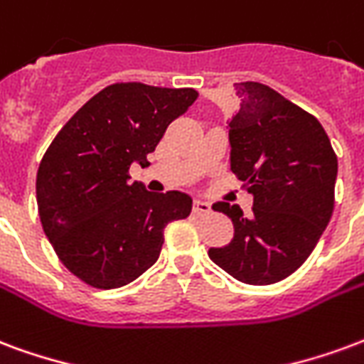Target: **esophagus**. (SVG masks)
Returning <instances> with one entry per match:
<instances>
[{
	"instance_id": "34e87169",
	"label": "esophagus",
	"mask_w": 364,
	"mask_h": 364,
	"mask_svg": "<svg viewBox=\"0 0 364 364\" xmlns=\"http://www.w3.org/2000/svg\"><path fill=\"white\" fill-rule=\"evenodd\" d=\"M193 211L196 213H209L211 211V203L205 200H196L193 201Z\"/></svg>"
}]
</instances>
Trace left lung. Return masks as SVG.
Listing matches in <instances>:
<instances>
[{"mask_svg": "<svg viewBox=\"0 0 364 364\" xmlns=\"http://www.w3.org/2000/svg\"><path fill=\"white\" fill-rule=\"evenodd\" d=\"M240 108L229 122L230 171L254 196L250 217L227 201L235 237L209 248L217 266L248 285H272L306 262L333 211L338 156L322 124L256 81L235 83Z\"/></svg>", "mask_w": 364, "mask_h": 364, "instance_id": "1", "label": "left lung"}]
</instances>
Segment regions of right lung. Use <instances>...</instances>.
<instances>
[{"instance_id":"obj_1","label":"right lung","mask_w":364,"mask_h":364,"mask_svg":"<svg viewBox=\"0 0 364 364\" xmlns=\"http://www.w3.org/2000/svg\"><path fill=\"white\" fill-rule=\"evenodd\" d=\"M198 91L143 83L106 87L77 110L42 156L36 203L58 258L97 289L137 279L161 254L164 227L186 219L192 198L153 193L132 182L129 166H147L172 120Z\"/></svg>"}]
</instances>
